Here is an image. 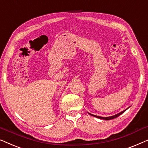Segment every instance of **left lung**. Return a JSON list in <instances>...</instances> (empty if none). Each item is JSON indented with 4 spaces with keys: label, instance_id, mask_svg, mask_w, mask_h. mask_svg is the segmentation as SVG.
I'll return each mask as SVG.
<instances>
[{
    "label": "left lung",
    "instance_id": "left-lung-1",
    "mask_svg": "<svg viewBox=\"0 0 148 148\" xmlns=\"http://www.w3.org/2000/svg\"><path fill=\"white\" fill-rule=\"evenodd\" d=\"M127 109H128V108H127V109H125L124 111H121V112H120V113H117V114H116V115H115L110 116H106V117H105V116H100L95 115H92V114H90V113H88V114H90V115H92V116H95V117H97V118L101 119H104V120H111V119H115V118L118 117L119 116L121 115V114L123 113L125 111H127Z\"/></svg>",
    "mask_w": 148,
    "mask_h": 148
}]
</instances>
